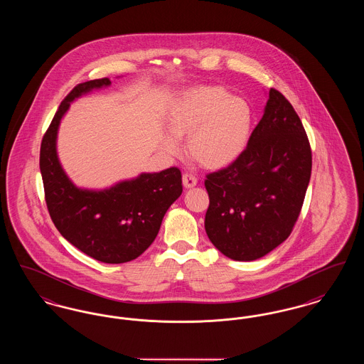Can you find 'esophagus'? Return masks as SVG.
I'll return each instance as SVG.
<instances>
[{"instance_id": "obj_1", "label": "esophagus", "mask_w": 364, "mask_h": 364, "mask_svg": "<svg viewBox=\"0 0 364 364\" xmlns=\"http://www.w3.org/2000/svg\"><path fill=\"white\" fill-rule=\"evenodd\" d=\"M196 184H198V180L195 176L188 173L183 174V186L186 188H193Z\"/></svg>"}]
</instances>
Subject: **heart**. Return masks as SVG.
I'll return each mask as SVG.
<instances>
[{
	"mask_svg": "<svg viewBox=\"0 0 364 364\" xmlns=\"http://www.w3.org/2000/svg\"><path fill=\"white\" fill-rule=\"evenodd\" d=\"M172 135L162 140L171 156L180 151L177 139L187 136V154L208 169H221L235 162L247 146L252 112L242 98L221 86H193L181 91L166 114Z\"/></svg>",
	"mask_w": 364,
	"mask_h": 364,
	"instance_id": "heart-1",
	"label": "heart"
}]
</instances>
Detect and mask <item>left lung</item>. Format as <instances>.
Segmentation results:
<instances>
[{
  "mask_svg": "<svg viewBox=\"0 0 364 364\" xmlns=\"http://www.w3.org/2000/svg\"><path fill=\"white\" fill-rule=\"evenodd\" d=\"M311 166L310 141L294 106L270 88L245 150L206 176L210 242L233 260L259 259L273 251L299 218Z\"/></svg>",
  "mask_w": 364,
  "mask_h": 364,
  "instance_id": "left-lung-1",
  "label": "left lung"
}]
</instances>
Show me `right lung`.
Here are the masks:
<instances>
[{
    "instance_id": "obj_1",
    "label": "right lung",
    "mask_w": 364,
    "mask_h": 364,
    "mask_svg": "<svg viewBox=\"0 0 364 364\" xmlns=\"http://www.w3.org/2000/svg\"><path fill=\"white\" fill-rule=\"evenodd\" d=\"M110 83L107 77L80 83L64 98L42 139L39 168L50 218L63 237L94 259L124 263L136 259L154 242L183 186L177 168L141 173L101 191L83 190L70 181L55 149L60 122L70 102Z\"/></svg>"
}]
</instances>
